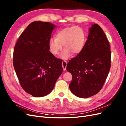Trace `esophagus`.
Listing matches in <instances>:
<instances>
[{"instance_id": "1", "label": "esophagus", "mask_w": 126, "mask_h": 126, "mask_svg": "<svg viewBox=\"0 0 126 126\" xmlns=\"http://www.w3.org/2000/svg\"><path fill=\"white\" fill-rule=\"evenodd\" d=\"M67 64V63L66 61H65V60L63 61V62H62V66H63V69L64 70H66Z\"/></svg>"}]
</instances>
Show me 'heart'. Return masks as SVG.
Instances as JSON below:
<instances>
[{"label":"heart","instance_id":"obj_1","mask_svg":"<svg viewBox=\"0 0 126 126\" xmlns=\"http://www.w3.org/2000/svg\"><path fill=\"white\" fill-rule=\"evenodd\" d=\"M86 41V33L83 29L78 26L67 27L56 34L55 38L49 40V48L52 54L58 55L62 50L63 45L64 49L61 55L63 59H68L71 53L78 54L84 47Z\"/></svg>","mask_w":126,"mask_h":126}]
</instances>
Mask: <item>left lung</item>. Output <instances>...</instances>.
Instances as JSON below:
<instances>
[{"label":"left lung","mask_w":126,"mask_h":126,"mask_svg":"<svg viewBox=\"0 0 126 126\" xmlns=\"http://www.w3.org/2000/svg\"><path fill=\"white\" fill-rule=\"evenodd\" d=\"M111 66L109 41L100 26L94 24L82 51L69 60L66 69L71 74L72 93L82 98L99 92Z\"/></svg>","instance_id":"8db88e82"}]
</instances>
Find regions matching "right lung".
I'll use <instances>...</instances> for the list:
<instances>
[{
	"label": "right lung",
	"instance_id": "right-lung-1",
	"mask_svg": "<svg viewBox=\"0 0 126 126\" xmlns=\"http://www.w3.org/2000/svg\"><path fill=\"white\" fill-rule=\"evenodd\" d=\"M55 27L48 22L33 21L15 46V70L22 89L33 97L50 93L63 71L62 60L49 51V40Z\"/></svg>",
	"mask_w": 126,
	"mask_h": 126
}]
</instances>
